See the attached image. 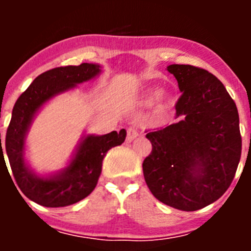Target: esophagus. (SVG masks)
<instances>
[{
  "label": "esophagus",
  "instance_id": "obj_1",
  "mask_svg": "<svg viewBox=\"0 0 251 251\" xmlns=\"http://www.w3.org/2000/svg\"><path fill=\"white\" fill-rule=\"evenodd\" d=\"M139 136V129L137 126H130L127 129V141L132 142L136 137Z\"/></svg>",
  "mask_w": 251,
  "mask_h": 251
}]
</instances>
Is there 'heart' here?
<instances>
[{
  "mask_svg": "<svg viewBox=\"0 0 251 251\" xmlns=\"http://www.w3.org/2000/svg\"><path fill=\"white\" fill-rule=\"evenodd\" d=\"M158 95H159V90H152V92L150 93V97H148V98H150L151 100H153V99L158 98Z\"/></svg>",
  "mask_w": 251,
  "mask_h": 251,
  "instance_id": "obj_1",
  "label": "heart"
}]
</instances>
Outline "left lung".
Instances as JSON below:
<instances>
[{
    "instance_id": "8db88e82",
    "label": "left lung",
    "mask_w": 251,
    "mask_h": 251,
    "mask_svg": "<svg viewBox=\"0 0 251 251\" xmlns=\"http://www.w3.org/2000/svg\"><path fill=\"white\" fill-rule=\"evenodd\" d=\"M182 92L176 123L147 133L152 151L143 175L157 200L195 211L219 200L231 185L241 157L239 113L224 84L202 68H167Z\"/></svg>"
}]
</instances>
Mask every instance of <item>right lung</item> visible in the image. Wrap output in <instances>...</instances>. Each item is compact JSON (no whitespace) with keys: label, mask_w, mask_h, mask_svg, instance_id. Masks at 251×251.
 <instances>
[{"label":"right lung","mask_w":251,"mask_h":251,"mask_svg":"<svg viewBox=\"0 0 251 251\" xmlns=\"http://www.w3.org/2000/svg\"><path fill=\"white\" fill-rule=\"evenodd\" d=\"M99 68L100 66L95 64L83 63L76 66L50 69L40 74L15 103L3 147H6L8 162L19 188L27 199L39 205L64 207L85 199L98 183L101 163L106 152L115 146L122 145L126 139V129H121L119 133L113 130L104 136H88L68 168L59 176L51 178L35 176L25 165L24 138L35 113L54 95L98 75L100 72ZM1 159L4 162L0 133Z\"/></svg>","instance_id":"right-lung-1"}]
</instances>
